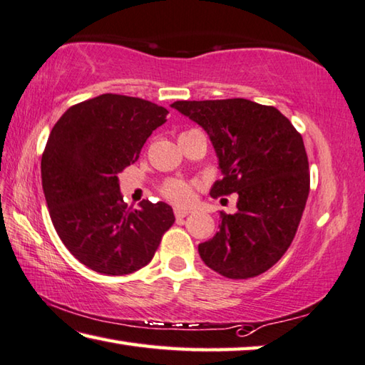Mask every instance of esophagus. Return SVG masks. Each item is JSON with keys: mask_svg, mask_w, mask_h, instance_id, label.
Returning <instances> with one entry per match:
<instances>
[{"mask_svg": "<svg viewBox=\"0 0 365 365\" xmlns=\"http://www.w3.org/2000/svg\"><path fill=\"white\" fill-rule=\"evenodd\" d=\"M174 214H175L177 220H182V218H185V217L190 214V210L188 209H182V207H175L174 209Z\"/></svg>", "mask_w": 365, "mask_h": 365, "instance_id": "34e87169", "label": "esophagus"}]
</instances>
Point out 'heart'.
<instances>
[{"label": "heart", "mask_w": 365, "mask_h": 365, "mask_svg": "<svg viewBox=\"0 0 365 365\" xmlns=\"http://www.w3.org/2000/svg\"><path fill=\"white\" fill-rule=\"evenodd\" d=\"M182 134H187V132H182ZM161 195L175 205H188L195 197V187L193 183L183 178H170L161 185Z\"/></svg>", "instance_id": "heart-1"}]
</instances>
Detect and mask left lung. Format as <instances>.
Here are the masks:
<instances>
[{"mask_svg": "<svg viewBox=\"0 0 365 365\" xmlns=\"http://www.w3.org/2000/svg\"><path fill=\"white\" fill-rule=\"evenodd\" d=\"M207 132L222 178L212 197L237 195L236 214L220 212L202 262L230 279H249L281 260L292 244L309 195L303 138L279 110L247 98L170 105Z\"/></svg>", "mask_w": 365, "mask_h": 365, "instance_id": "left-lung-1", "label": "left lung"}]
</instances>
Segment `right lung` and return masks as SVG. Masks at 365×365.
<instances>
[{"label":"right lung","instance_id":"add662e5","mask_svg":"<svg viewBox=\"0 0 365 365\" xmlns=\"http://www.w3.org/2000/svg\"><path fill=\"white\" fill-rule=\"evenodd\" d=\"M168 113L143 98L102 94L73 105L51 130L41 158L51 220L71 255L97 273L143 268L175 222L165 202L128 207L118 180Z\"/></svg>","mask_w":365,"mask_h":365}]
</instances>
